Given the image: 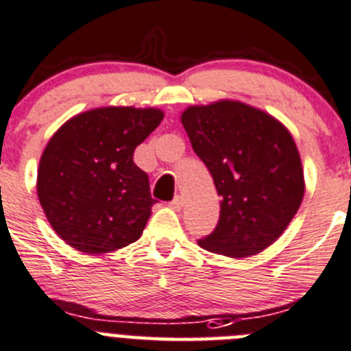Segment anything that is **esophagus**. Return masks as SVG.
<instances>
[{"label": "esophagus", "instance_id": "1", "mask_svg": "<svg viewBox=\"0 0 351 351\" xmlns=\"http://www.w3.org/2000/svg\"><path fill=\"white\" fill-rule=\"evenodd\" d=\"M169 206L173 207V209H176V210H180L183 207V197H180V195H176L175 199L171 200V202H169Z\"/></svg>", "mask_w": 351, "mask_h": 351}]
</instances>
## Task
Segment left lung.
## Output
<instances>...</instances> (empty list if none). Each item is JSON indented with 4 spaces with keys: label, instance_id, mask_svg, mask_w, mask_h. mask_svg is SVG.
I'll return each mask as SVG.
<instances>
[{
    "label": "left lung",
    "instance_id": "left-lung-1",
    "mask_svg": "<svg viewBox=\"0 0 351 351\" xmlns=\"http://www.w3.org/2000/svg\"><path fill=\"white\" fill-rule=\"evenodd\" d=\"M182 125L221 197L217 226L200 238V247L238 258L274 243L305 192L300 154L288 128L238 101L186 108Z\"/></svg>",
    "mask_w": 351,
    "mask_h": 351
}]
</instances>
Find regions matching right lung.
Here are the masks:
<instances>
[{
	"mask_svg": "<svg viewBox=\"0 0 351 351\" xmlns=\"http://www.w3.org/2000/svg\"><path fill=\"white\" fill-rule=\"evenodd\" d=\"M162 118L156 108H97L51 137L40 156L37 197L61 240L85 254H106L141 238L156 200L134 151Z\"/></svg>",
	"mask_w": 351,
	"mask_h": 351,
	"instance_id": "obj_1",
	"label": "right lung"
}]
</instances>
